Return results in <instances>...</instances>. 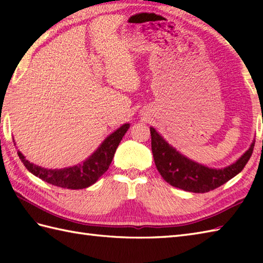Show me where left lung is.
Segmentation results:
<instances>
[{"instance_id":"8db88e82","label":"left lung","mask_w":263,"mask_h":263,"mask_svg":"<svg viewBox=\"0 0 263 263\" xmlns=\"http://www.w3.org/2000/svg\"><path fill=\"white\" fill-rule=\"evenodd\" d=\"M154 160L160 175L172 186L194 193L209 192L236 176L248 164L254 143L236 163L222 170H214L184 157L171 147L154 127H150Z\"/></svg>"}]
</instances>
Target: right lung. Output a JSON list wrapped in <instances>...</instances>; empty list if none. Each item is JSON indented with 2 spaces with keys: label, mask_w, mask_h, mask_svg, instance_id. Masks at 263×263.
I'll list each match as a JSON object with an SVG mask.
<instances>
[{
  "label": "right lung",
  "mask_w": 263,
  "mask_h": 263,
  "mask_svg": "<svg viewBox=\"0 0 263 263\" xmlns=\"http://www.w3.org/2000/svg\"><path fill=\"white\" fill-rule=\"evenodd\" d=\"M128 127L130 124H124L117 128L114 133L106 138V140L85 163L69 168L45 170L29 163L20 152H18V156L28 171L52 185L71 190L86 189L92 185L108 170L116 149Z\"/></svg>",
  "instance_id": "obj_1"
}]
</instances>
